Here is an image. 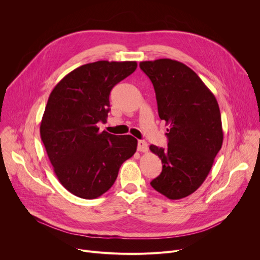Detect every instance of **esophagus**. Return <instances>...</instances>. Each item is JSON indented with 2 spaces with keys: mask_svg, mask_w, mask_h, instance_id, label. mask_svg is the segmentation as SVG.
<instances>
[{
  "mask_svg": "<svg viewBox=\"0 0 260 260\" xmlns=\"http://www.w3.org/2000/svg\"><path fill=\"white\" fill-rule=\"evenodd\" d=\"M137 149H138V152H146L147 151V143L144 140H139Z\"/></svg>",
  "mask_w": 260,
  "mask_h": 260,
  "instance_id": "34e87169",
  "label": "esophagus"
}]
</instances>
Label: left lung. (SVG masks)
<instances>
[{"instance_id": "1", "label": "left lung", "mask_w": 260, "mask_h": 260, "mask_svg": "<svg viewBox=\"0 0 260 260\" xmlns=\"http://www.w3.org/2000/svg\"><path fill=\"white\" fill-rule=\"evenodd\" d=\"M141 71L154 85L158 114L170 126L166 148L149 149L162 162L151 185L169 199H181L203 183L223 141L217 100L197 74L171 59L144 61Z\"/></svg>"}]
</instances>
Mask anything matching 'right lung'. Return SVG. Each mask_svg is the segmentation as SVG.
I'll list each match as a JSON object with an SVG mask.
<instances>
[{"instance_id":"add662e5","label":"right lung","mask_w":260,"mask_h":260,"mask_svg":"<svg viewBox=\"0 0 260 260\" xmlns=\"http://www.w3.org/2000/svg\"><path fill=\"white\" fill-rule=\"evenodd\" d=\"M137 62L97 61L66 75L52 89L40 134L61 184L72 194L94 199L112 187L122 163L137 149L131 135L99 132L106 122L109 93L132 75Z\"/></svg>"}]
</instances>
